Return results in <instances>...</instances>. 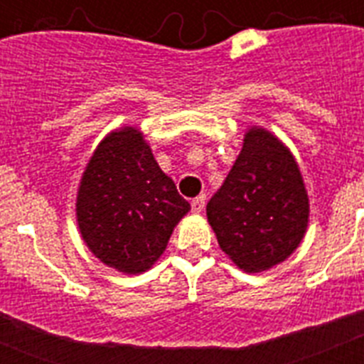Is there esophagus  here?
<instances>
[{"label": "esophagus", "mask_w": 364, "mask_h": 364, "mask_svg": "<svg viewBox=\"0 0 364 364\" xmlns=\"http://www.w3.org/2000/svg\"><path fill=\"white\" fill-rule=\"evenodd\" d=\"M191 208H193V211H195V213H200V211L205 208V195H198L197 198H193Z\"/></svg>", "instance_id": "34e87169"}]
</instances>
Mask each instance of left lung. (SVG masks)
I'll return each mask as SVG.
<instances>
[{
  "instance_id": "obj_1",
  "label": "left lung",
  "mask_w": 364,
  "mask_h": 364,
  "mask_svg": "<svg viewBox=\"0 0 364 364\" xmlns=\"http://www.w3.org/2000/svg\"><path fill=\"white\" fill-rule=\"evenodd\" d=\"M205 211L222 252L244 272L284 260L308 226L306 189L290 151L268 131L250 129Z\"/></svg>"
}]
</instances>
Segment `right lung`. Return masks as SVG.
Listing matches in <instances>:
<instances>
[{
    "label": "right lung",
    "instance_id": "obj_1",
    "mask_svg": "<svg viewBox=\"0 0 364 364\" xmlns=\"http://www.w3.org/2000/svg\"><path fill=\"white\" fill-rule=\"evenodd\" d=\"M188 211L189 202L133 127L114 131L100 144L83 173L76 204L89 250L124 273L151 268Z\"/></svg>",
    "mask_w": 364,
    "mask_h": 364
}]
</instances>
